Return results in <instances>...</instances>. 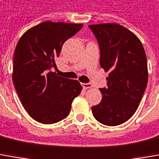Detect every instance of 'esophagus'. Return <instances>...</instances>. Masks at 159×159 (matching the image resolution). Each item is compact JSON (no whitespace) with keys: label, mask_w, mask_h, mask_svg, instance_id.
<instances>
[{"label":"esophagus","mask_w":159,"mask_h":159,"mask_svg":"<svg viewBox=\"0 0 159 159\" xmlns=\"http://www.w3.org/2000/svg\"><path fill=\"white\" fill-rule=\"evenodd\" d=\"M82 86H83V88H85V89H88V88L93 87V85L90 84V83H82Z\"/></svg>","instance_id":"esophagus-1"}]
</instances>
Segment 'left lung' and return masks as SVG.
I'll return each mask as SVG.
<instances>
[{"label": "left lung", "mask_w": 159, "mask_h": 159, "mask_svg": "<svg viewBox=\"0 0 159 159\" xmlns=\"http://www.w3.org/2000/svg\"><path fill=\"white\" fill-rule=\"evenodd\" d=\"M100 48V66L107 87L99 89L101 102L92 107L99 123L119 125L135 113L148 81L147 59L142 42L118 23L89 25Z\"/></svg>", "instance_id": "8db88e82"}]
</instances>
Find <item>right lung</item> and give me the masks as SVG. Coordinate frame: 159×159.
<instances>
[{
  "label": "right lung",
  "instance_id": "add662e5",
  "mask_svg": "<svg viewBox=\"0 0 159 159\" xmlns=\"http://www.w3.org/2000/svg\"><path fill=\"white\" fill-rule=\"evenodd\" d=\"M82 27L80 23L44 21L25 32L16 45L13 82L23 107L40 123L66 118L73 100L81 93L78 80L61 77L50 69L56 66L64 42Z\"/></svg>",
  "mask_w": 159,
  "mask_h": 159
}]
</instances>
